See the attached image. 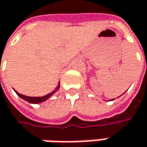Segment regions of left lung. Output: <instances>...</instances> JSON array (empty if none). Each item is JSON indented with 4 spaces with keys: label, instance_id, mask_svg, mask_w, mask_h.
Listing matches in <instances>:
<instances>
[{
    "label": "left lung",
    "instance_id": "left-lung-1",
    "mask_svg": "<svg viewBox=\"0 0 147 147\" xmlns=\"http://www.w3.org/2000/svg\"><path fill=\"white\" fill-rule=\"evenodd\" d=\"M115 100V99H111V100H109V101H111V100Z\"/></svg>",
    "mask_w": 147,
    "mask_h": 147
}]
</instances>
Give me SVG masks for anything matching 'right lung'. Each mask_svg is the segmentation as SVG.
<instances>
[{
	"label": "right lung",
	"mask_w": 147,
	"mask_h": 147,
	"mask_svg": "<svg viewBox=\"0 0 147 147\" xmlns=\"http://www.w3.org/2000/svg\"><path fill=\"white\" fill-rule=\"evenodd\" d=\"M59 89V84H58V86L55 88V89L54 90L53 92H51V93H48L47 95H46V96H24V95H22V94L19 93L17 91H15L14 90V92H15V93L17 94L20 97H21L22 99H24V100L26 101H28V102H29V103H31V104H39V103H42L43 101H45V100H48L51 96H53L54 94Z\"/></svg>",
	"instance_id": "1"
}]
</instances>
